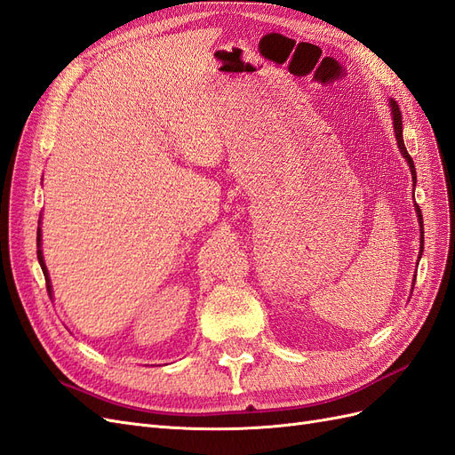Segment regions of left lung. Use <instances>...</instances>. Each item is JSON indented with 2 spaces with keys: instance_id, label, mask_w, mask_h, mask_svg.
Instances as JSON below:
<instances>
[{
  "instance_id": "obj_1",
  "label": "left lung",
  "mask_w": 455,
  "mask_h": 455,
  "mask_svg": "<svg viewBox=\"0 0 455 455\" xmlns=\"http://www.w3.org/2000/svg\"><path fill=\"white\" fill-rule=\"evenodd\" d=\"M389 108H391V117H393V129H395V139H396V144H398V149H401V154H403V157L406 159V163H408V167H410V172H411V180H414V188H416V167H414V161H411V157H410V154H408V149H406V146H404V139H403V116H401V109H398V104L393 100V99H389ZM416 204V214H418V222H419V254H418V258H421V254H423V216H421V209L418 206V203H414ZM414 283H416V277H414ZM414 283H411V286H414ZM411 291H414V288H411Z\"/></svg>"
}]
</instances>
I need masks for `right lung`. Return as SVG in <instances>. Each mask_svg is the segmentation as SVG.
Wrapping results in <instances>:
<instances>
[{
    "mask_svg": "<svg viewBox=\"0 0 455 455\" xmlns=\"http://www.w3.org/2000/svg\"><path fill=\"white\" fill-rule=\"evenodd\" d=\"M41 224V220H39ZM37 259H39V266H41V271H44L45 275V283H47V292L49 296L52 294V284H51V277H49V271H47V266H45V259H44V251H41V228L37 226Z\"/></svg>",
    "mask_w": 455,
    "mask_h": 455,
    "instance_id": "1",
    "label": "right lung"
}]
</instances>
